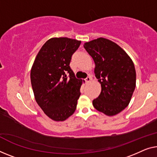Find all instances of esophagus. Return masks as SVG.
Masks as SVG:
<instances>
[{"label":"esophagus","mask_w":157,"mask_h":157,"mask_svg":"<svg viewBox=\"0 0 157 157\" xmlns=\"http://www.w3.org/2000/svg\"><path fill=\"white\" fill-rule=\"evenodd\" d=\"M91 80H92V78H91V77H87V78L85 79L86 82H90Z\"/></svg>","instance_id":"obj_1"}]
</instances>
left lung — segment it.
Listing matches in <instances>:
<instances>
[{"label": "left lung", "mask_w": 157, "mask_h": 157, "mask_svg": "<svg viewBox=\"0 0 157 157\" xmlns=\"http://www.w3.org/2000/svg\"><path fill=\"white\" fill-rule=\"evenodd\" d=\"M84 47L94 61L95 77L101 86L93 106L105 115L116 116L128 106L134 92V63L120 46L109 39L100 37L86 42Z\"/></svg>", "instance_id": "left-lung-1"}]
</instances>
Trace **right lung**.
<instances>
[{"instance_id":"1","label":"right lung","mask_w":157,"mask_h":157,"mask_svg":"<svg viewBox=\"0 0 157 157\" xmlns=\"http://www.w3.org/2000/svg\"><path fill=\"white\" fill-rule=\"evenodd\" d=\"M80 44L81 41L67 37L48 39L32 66L30 78L35 100L54 121H65L76 110L79 90L85 81L75 78L69 65Z\"/></svg>"}]
</instances>
